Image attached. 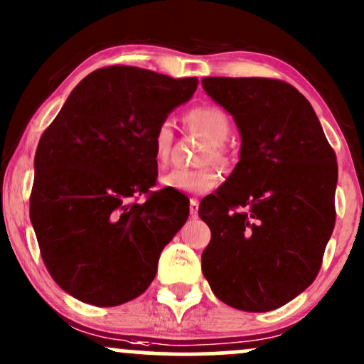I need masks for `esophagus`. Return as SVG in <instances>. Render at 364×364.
Listing matches in <instances>:
<instances>
[{
    "label": "esophagus",
    "mask_w": 364,
    "mask_h": 364,
    "mask_svg": "<svg viewBox=\"0 0 364 364\" xmlns=\"http://www.w3.org/2000/svg\"><path fill=\"white\" fill-rule=\"evenodd\" d=\"M190 214L191 217L198 214V200H190Z\"/></svg>",
    "instance_id": "34e87169"
}]
</instances>
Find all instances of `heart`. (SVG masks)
Wrapping results in <instances>:
<instances>
[{
  "mask_svg": "<svg viewBox=\"0 0 364 364\" xmlns=\"http://www.w3.org/2000/svg\"><path fill=\"white\" fill-rule=\"evenodd\" d=\"M188 127L202 133L210 141V149L207 150L205 161L214 159L217 162H224L223 144L228 140L231 133V121L223 109L215 106H198L193 107L186 114ZM171 145H173V124L164 119L157 124L152 135V154L154 161L159 166L168 162ZM219 183V171L214 166L200 169H171L169 173L162 174L161 185L169 190L181 191V193H207Z\"/></svg>",
  "mask_w": 364,
  "mask_h": 364,
  "instance_id": "obj_1",
  "label": "heart"
}]
</instances>
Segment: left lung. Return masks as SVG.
<instances>
[{
  "label": "left lung",
  "mask_w": 364,
  "mask_h": 364,
  "mask_svg": "<svg viewBox=\"0 0 364 364\" xmlns=\"http://www.w3.org/2000/svg\"><path fill=\"white\" fill-rule=\"evenodd\" d=\"M202 85L241 136L240 162L200 203L212 232L202 272L229 306L275 310L320 270L336 224V154L311 104L289 83L208 77Z\"/></svg>",
  "instance_id": "1"
}]
</instances>
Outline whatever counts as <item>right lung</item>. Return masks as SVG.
I'll use <instances>...</instances> for the list:
<instances>
[{"mask_svg":"<svg viewBox=\"0 0 364 364\" xmlns=\"http://www.w3.org/2000/svg\"><path fill=\"white\" fill-rule=\"evenodd\" d=\"M198 78L135 66L87 75L41 136L31 223L51 277L94 306H118L150 286L164 246L186 223L190 202L156 185L154 129L188 102Z\"/></svg>","mask_w":364,"mask_h":364,"instance_id":"add662e5","label":"right lung"}]
</instances>
